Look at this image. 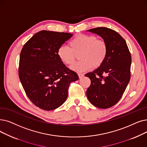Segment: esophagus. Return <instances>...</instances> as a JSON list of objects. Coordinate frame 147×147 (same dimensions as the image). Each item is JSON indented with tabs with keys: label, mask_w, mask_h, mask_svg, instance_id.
Wrapping results in <instances>:
<instances>
[{
	"label": "esophagus",
	"mask_w": 147,
	"mask_h": 147,
	"mask_svg": "<svg viewBox=\"0 0 147 147\" xmlns=\"http://www.w3.org/2000/svg\"><path fill=\"white\" fill-rule=\"evenodd\" d=\"M78 76H79V78L80 79H81V78H82L83 77H84V74H81V73H79V74H78Z\"/></svg>",
	"instance_id": "34e87169"
}]
</instances>
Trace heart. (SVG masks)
Returning <instances> with one entry per match:
<instances>
[{
	"label": "heart",
	"mask_w": 147,
	"mask_h": 147,
	"mask_svg": "<svg viewBox=\"0 0 147 147\" xmlns=\"http://www.w3.org/2000/svg\"><path fill=\"white\" fill-rule=\"evenodd\" d=\"M70 48L67 46H60L57 55L60 61L65 65H70L74 62L76 55L78 54L79 61L70 67L73 71L82 73L94 67L101 66L107 56V48L103 40L97 36L86 34H78L69 41Z\"/></svg>",
	"instance_id": "obj_1"
}]
</instances>
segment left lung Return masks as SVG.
I'll return each instance as SVG.
<instances>
[{
	"mask_svg": "<svg viewBox=\"0 0 147 147\" xmlns=\"http://www.w3.org/2000/svg\"><path fill=\"white\" fill-rule=\"evenodd\" d=\"M87 31L103 38L107 53L103 64L85 74L91 80L86 95L95 107L107 109L118 103L129 84L131 55L124 38L115 30L100 27Z\"/></svg>",
	"mask_w": 147,
	"mask_h": 147,
	"instance_id": "obj_1",
	"label": "left lung"
}]
</instances>
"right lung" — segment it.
Wrapping results in <instances>:
<instances>
[{"mask_svg":"<svg viewBox=\"0 0 147 147\" xmlns=\"http://www.w3.org/2000/svg\"><path fill=\"white\" fill-rule=\"evenodd\" d=\"M72 34L41 30L22 48L18 75L27 96L37 107L52 111L67 98L70 83L79 79L76 72L59 59L57 51Z\"/></svg>","mask_w":147,"mask_h":147,"instance_id":"right-lung-1","label":"right lung"}]
</instances>
